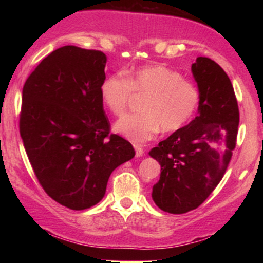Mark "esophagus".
Instances as JSON below:
<instances>
[{
  "mask_svg": "<svg viewBox=\"0 0 263 263\" xmlns=\"http://www.w3.org/2000/svg\"><path fill=\"white\" fill-rule=\"evenodd\" d=\"M135 151H136V157L143 156L144 151H143V148H142V146H140V144H135Z\"/></svg>",
  "mask_w": 263,
  "mask_h": 263,
  "instance_id": "1",
  "label": "esophagus"
}]
</instances>
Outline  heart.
I'll return each instance as SVG.
<instances>
[{"instance_id": "heart-1", "label": "heart", "mask_w": 263, "mask_h": 263, "mask_svg": "<svg viewBox=\"0 0 263 263\" xmlns=\"http://www.w3.org/2000/svg\"><path fill=\"white\" fill-rule=\"evenodd\" d=\"M148 93L142 114L126 115L115 131L135 143L153 138L161 129L176 132L192 121L200 104V91L182 74L163 65H147L127 74L107 75L100 85L102 104L110 112L121 116L132 95Z\"/></svg>"}]
</instances>
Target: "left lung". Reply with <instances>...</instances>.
I'll return each instance as SVG.
<instances>
[{
  "instance_id": "8db88e82",
  "label": "left lung",
  "mask_w": 263,
  "mask_h": 263,
  "mask_svg": "<svg viewBox=\"0 0 263 263\" xmlns=\"http://www.w3.org/2000/svg\"><path fill=\"white\" fill-rule=\"evenodd\" d=\"M192 73L200 91L198 116L149 151L161 164L152 199L171 214L204 203L224 177L236 146L240 114L228 74L205 57L197 58Z\"/></svg>"
}]
</instances>
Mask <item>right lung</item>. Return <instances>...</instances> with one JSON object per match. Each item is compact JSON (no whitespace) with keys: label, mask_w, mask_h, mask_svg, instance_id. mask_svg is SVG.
<instances>
[{"label":"right lung","mask_w":263,"mask_h":263,"mask_svg":"<svg viewBox=\"0 0 263 263\" xmlns=\"http://www.w3.org/2000/svg\"><path fill=\"white\" fill-rule=\"evenodd\" d=\"M106 55L65 45L39 63L22 91L20 132L44 192L71 210L104 198L111 173L135 157L110 134L100 98Z\"/></svg>","instance_id":"right-lung-1"}]
</instances>
